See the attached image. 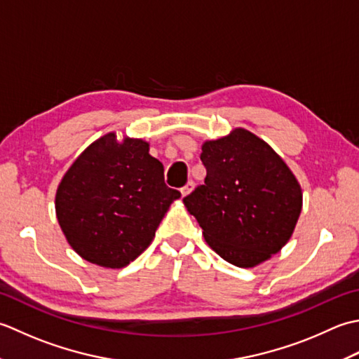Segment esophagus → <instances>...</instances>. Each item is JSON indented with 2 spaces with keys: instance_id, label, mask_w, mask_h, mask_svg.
I'll list each match as a JSON object with an SVG mask.
<instances>
[{
  "instance_id": "34e87169",
  "label": "esophagus",
  "mask_w": 359,
  "mask_h": 359,
  "mask_svg": "<svg viewBox=\"0 0 359 359\" xmlns=\"http://www.w3.org/2000/svg\"><path fill=\"white\" fill-rule=\"evenodd\" d=\"M194 187H195V182H194V181H189L187 184L181 189V195H182V196H187L190 192H192Z\"/></svg>"
}]
</instances>
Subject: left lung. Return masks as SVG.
Listing matches in <instances>:
<instances>
[{
  "instance_id": "1",
  "label": "left lung",
  "mask_w": 359,
  "mask_h": 359,
  "mask_svg": "<svg viewBox=\"0 0 359 359\" xmlns=\"http://www.w3.org/2000/svg\"><path fill=\"white\" fill-rule=\"evenodd\" d=\"M208 175L182 203L206 243L238 268H254L288 243L302 210V189L285 161L245 128L204 141Z\"/></svg>"
}]
</instances>
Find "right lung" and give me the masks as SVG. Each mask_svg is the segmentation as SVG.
<instances>
[{
  "mask_svg": "<svg viewBox=\"0 0 359 359\" xmlns=\"http://www.w3.org/2000/svg\"><path fill=\"white\" fill-rule=\"evenodd\" d=\"M144 139L116 131L80 153L55 194L65 238L83 260L109 269L127 266L150 246L181 194L164 182V167Z\"/></svg>",
  "mask_w": 359,
  "mask_h": 359,
  "instance_id": "add662e5",
  "label": "right lung"
}]
</instances>
